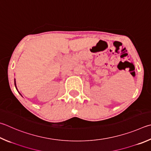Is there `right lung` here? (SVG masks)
I'll list each match as a JSON object with an SVG mask.
<instances>
[{
    "label": "right lung",
    "instance_id": "1",
    "mask_svg": "<svg viewBox=\"0 0 151 151\" xmlns=\"http://www.w3.org/2000/svg\"><path fill=\"white\" fill-rule=\"evenodd\" d=\"M14 85H15V87H16V90H17V88H16V80H15V79H14ZM20 94L21 95V94H20ZM22 96V95H21Z\"/></svg>",
    "mask_w": 151,
    "mask_h": 151
}]
</instances>
